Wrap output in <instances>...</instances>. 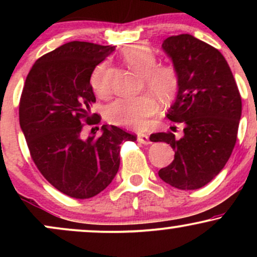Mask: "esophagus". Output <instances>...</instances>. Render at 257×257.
<instances>
[{
	"label": "esophagus",
	"instance_id": "obj_1",
	"mask_svg": "<svg viewBox=\"0 0 257 257\" xmlns=\"http://www.w3.org/2000/svg\"><path fill=\"white\" fill-rule=\"evenodd\" d=\"M137 140L140 144H144V145H149V144H151V140H150L149 135L144 134V133H140V134L137 135Z\"/></svg>",
	"mask_w": 257,
	"mask_h": 257
}]
</instances>
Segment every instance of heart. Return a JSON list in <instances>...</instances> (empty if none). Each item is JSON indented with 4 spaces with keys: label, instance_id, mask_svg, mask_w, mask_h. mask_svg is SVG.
Listing matches in <instances>:
<instances>
[{
    "label": "heart",
    "instance_id": "1",
    "mask_svg": "<svg viewBox=\"0 0 257 257\" xmlns=\"http://www.w3.org/2000/svg\"><path fill=\"white\" fill-rule=\"evenodd\" d=\"M124 61L135 71L143 73L144 87L151 93L133 98H118L105 110V118L112 124L140 131L158 112L156 96L164 104H170L178 96L181 84L180 71L173 63H157V54L145 43H133L122 51ZM91 89L99 98L110 93L107 85V63H101L90 76Z\"/></svg>",
    "mask_w": 257,
    "mask_h": 257
}]
</instances>
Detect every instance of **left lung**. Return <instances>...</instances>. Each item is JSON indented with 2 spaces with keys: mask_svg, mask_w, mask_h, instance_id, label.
Returning <instances> with one entry per match:
<instances>
[{
  "mask_svg": "<svg viewBox=\"0 0 257 257\" xmlns=\"http://www.w3.org/2000/svg\"><path fill=\"white\" fill-rule=\"evenodd\" d=\"M178 66L181 84L167 117L184 125V137L153 133L150 140L170 144L174 161L158 172L179 190H197L213 180L231 157L241 116V98L225 57L192 35L162 44Z\"/></svg>",
  "mask_w": 257,
  "mask_h": 257,
  "instance_id": "1",
  "label": "left lung"
}]
</instances>
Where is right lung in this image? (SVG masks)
<instances>
[{
	"label": "right lung",
	"mask_w": 257,
	"mask_h": 257,
	"mask_svg": "<svg viewBox=\"0 0 257 257\" xmlns=\"http://www.w3.org/2000/svg\"><path fill=\"white\" fill-rule=\"evenodd\" d=\"M113 51L114 46L65 43L37 59L20 96V128L32 161L49 184L71 198L104 191L118 172L120 143L137 139L114 125H102L99 137H83L85 125L101 120L91 113L90 76Z\"/></svg>",
	"instance_id": "add662e5"
}]
</instances>
